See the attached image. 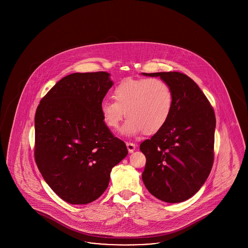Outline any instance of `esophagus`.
<instances>
[{"label": "esophagus", "instance_id": "esophagus-1", "mask_svg": "<svg viewBox=\"0 0 248 248\" xmlns=\"http://www.w3.org/2000/svg\"><path fill=\"white\" fill-rule=\"evenodd\" d=\"M126 147H127V150H128L130 154L134 153L136 151V148H137V146L134 143H131V142H127L126 143Z\"/></svg>", "mask_w": 248, "mask_h": 248}]
</instances>
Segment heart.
Listing matches in <instances>:
<instances>
[{"label":"heart","mask_w":248,"mask_h":248,"mask_svg":"<svg viewBox=\"0 0 248 248\" xmlns=\"http://www.w3.org/2000/svg\"><path fill=\"white\" fill-rule=\"evenodd\" d=\"M114 102L104 100L100 112L105 124L118 131L121 123L126 136H137L144 131L151 135L162 129L171 115L173 93L169 84L160 78L125 79L112 90Z\"/></svg>","instance_id":"b5f03b06"}]
</instances>
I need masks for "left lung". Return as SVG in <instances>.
Segmentation results:
<instances>
[{"mask_svg": "<svg viewBox=\"0 0 248 248\" xmlns=\"http://www.w3.org/2000/svg\"><path fill=\"white\" fill-rule=\"evenodd\" d=\"M171 87L173 108L165 126L140 144L146 156L142 180L159 200L181 202L193 196L210 174L216 117L199 86L177 71L142 73Z\"/></svg>", "mask_w": 248, "mask_h": 248, "instance_id": "left-lung-1", "label": "left lung"}]
</instances>
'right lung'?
<instances>
[{"instance_id": "right-lung-1", "label": "right lung", "mask_w": 248, "mask_h": 248, "mask_svg": "<svg viewBox=\"0 0 248 248\" xmlns=\"http://www.w3.org/2000/svg\"><path fill=\"white\" fill-rule=\"evenodd\" d=\"M109 76L105 71L67 75L36 109V164L49 187L71 204L100 197L112 167L128 154L100 112L113 84Z\"/></svg>"}]
</instances>
